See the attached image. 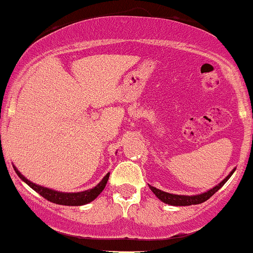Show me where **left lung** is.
<instances>
[{"label": "left lung", "mask_w": 253, "mask_h": 253, "mask_svg": "<svg viewBox=\"0 0 253 253\" xmlns=\"http://www.w3.org/2000/svg\"><path fill=\"white\" fill-rule=\"evenodd\" d=\"M234 171H235V169H234L233 171L222 180V182L218 183L216 187L211 188V189L205 191V193L196 194V195H177V194H169V193H166V191L156 189V188L151 187V185H149V188H150L151 191L158 196L159 200H161L162 203L172 205V206H190V205H198V204L204 203V201L209 200V199L211 198L216 191L219 190L220 188L225 184V182L232 177Z\"/></svg>", "instance_id": "left-lung-1"}]
</instances>
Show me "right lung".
I'll return each instance as SVG.
<instances>
[{
  "label": "right lung",
  "mask_w": 253,
  "mask_h": 253,
  "mask_svg": "<svg viewBox=\"0 0 253 253\" xmlns=\"http://www.w3.org/2000/svg\"><path fill=\"white\" fill-rule=\"evenodd\" d=\"M14 167V171L17 172V174L19 175V178L23 182H25L31 189H34L36 193H39L40 195L43 196L44 199L50 201V203L59 204V205H65V206H82V205L89 204L91 201L94 200L103 190H104L106 183H108L109 175L110 173H106L105 177L95 185L94 188L84 191H79V193H63V191H57L49 189V188L42 187V185H37L35 183H33L31 180H29L28 178L24 177L17 169V167Z\"/></svg>",
  "instance_id": "right-lung-1"
}]
</instances>
